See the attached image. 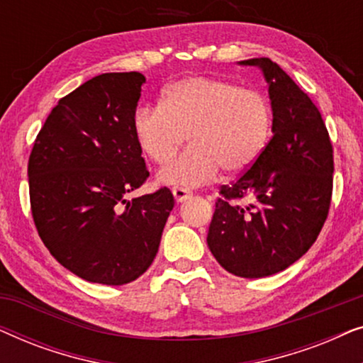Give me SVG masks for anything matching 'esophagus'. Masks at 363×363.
Masks as SVG:
<instances>
[{
	"mask_svg": "<svg viewBox=\"0 0 363 363\" xmlns=\"http://www.w3.org/2000/svg\"><path fill=\"white\" fill-rule=\"evenodd\" d=\"M172 193L173 196H175L177 203H183L185 200H188V198H191L193 195V193L190 190H186V188H173Z\"/></svg>",
	"mask_w": 363,
	"mask_h": 363,
	"instance_id": "34e87169",
	"label": "esophagus"
}]
</instances>
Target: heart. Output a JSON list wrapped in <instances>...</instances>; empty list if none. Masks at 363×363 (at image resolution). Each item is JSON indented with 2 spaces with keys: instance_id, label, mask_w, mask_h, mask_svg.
<instances>
[{
  "instance_id": "b5f03b06",
  "label": "heart",
  "mask_w": 363,
  "mask_h": 363,
  "mask_svg": "<svg viewBox=\"0 0 363 363\" xmlns=\"http://www.w3.org/2000/svg\"><path fill=\"white\" fill-rule=\"evenodd\" d=\"M272 106L264 94L226 79L191 76L163 89L160 108H140L133 135L157 165L170 162L188 135L190 147L158 172L163 185L195 188L225 170L240 177L264 153Z\"/></svg>"
}]
</instances>
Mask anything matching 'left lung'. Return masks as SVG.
Instances as JSON below:
<instances>
[{
	"label": "left lung",
	"instance_id": "obj_1",
	"mask_svg": "<svg viewBox=\"0 0 363 363\" xmlns=\"http://www.w3.org/2000/svg\"><path fill=\"white\" fill-rule=\"evenodd\" d=\"M240 64L264 74L272 138L251 170L221 186L206 241L228 272L257 279L284 271L314 245L329 215L334 150L319 108L276 62ZM246 196L250 206L232 203Z\"/></svg>",
	"mask_w": 363,
	"mask_h": 363
}]
</instances>
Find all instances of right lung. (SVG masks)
<instances>
[{"instance_id": "right-lung-1", "label": "right lung", "mask_w": 363, "mask_h": 363, "mask_svg": "<svg viewBox=\"0 0 363 363\" xmlns=\"http://www.w3.org/2000/svg\"><path fill=\"white\" fill-rule=\"evenodd\" d=\"M145 77L107 72L57 102L29 155L36 230L57 262L89 282L122 286L155 259L175 200L168 188L125 200L148 170L133 135Z\"/></svg>"}]
</instances>
